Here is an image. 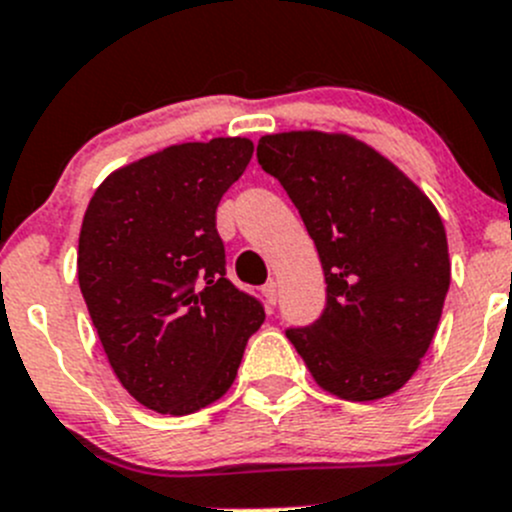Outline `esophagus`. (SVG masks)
Returning <instances> with one entry per match:
<instances>
[{
    "instance_id": "34e87169",
    "label": "esophagus",
    "mask_w": 512,
    "mask_h": 512,
    "mask_svg": "<svg viewBox=\"0 0 512 512\" xmlns=\"http://www.w3.org/2000/svg\"><path fill=\"white\" fill-rule=\"evenodd\" d=\"M261 294H264V299L269 301L271 306H274L276 301H279V284H276V281H269V284H266L264 289H261Z\"/></svg>"
}]
</instances>
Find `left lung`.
<instances>
[{
  "label": "left lung",
  "instance_id": "left-lung-1",
  "mask_svg": "<svg viewBox=\"0 0 512 512\" xmlns=\"http://www.w3.org/2000/svg\"><path fill=\"white\" fill-rule=\"evenodd\" d=\"M256 158L299 208L324 269V314L286 337L324 392L349 402L389 397L420 369L450 289L440 213L354 135H264Z\"/></svg>",
  "mask_w": 512,
  "mask_h": 512
}]
</instances>
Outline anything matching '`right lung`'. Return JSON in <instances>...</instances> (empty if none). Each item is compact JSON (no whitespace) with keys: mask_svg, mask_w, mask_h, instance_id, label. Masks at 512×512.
Instances as JSON below:
<instances>
[{"mask_svg":"<svg viewBox=\"0 0 512 512\" xmlns=\"http://www.w3.org/2000/svg\"><path fill=\"white\" fill-rule=\"evenodd\" d=\"M248 138L180 143L113 170L80 228L77 279L107 362L140 405L191 415L231 389L264 309L226 279L216 231Z\"/></svg>","mask_w":512,"mask_h":512,"instance_id":"add662e5","label":"right lung"}]
</instances>
